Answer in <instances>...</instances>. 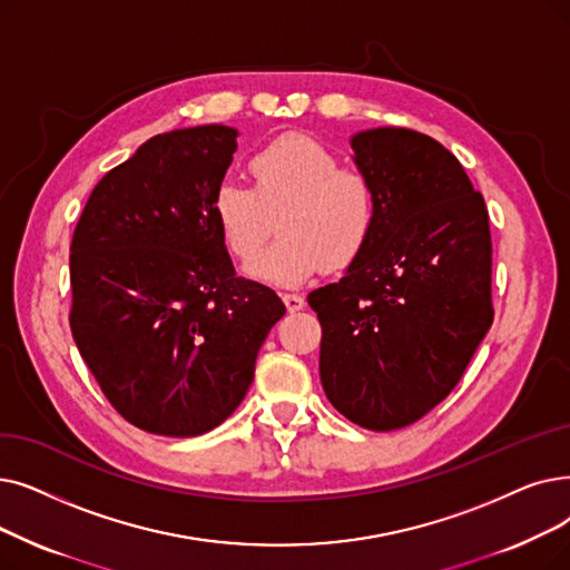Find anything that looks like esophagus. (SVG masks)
Masks as SVG:
<instances>
[{
	"label": "esophagus",
	"mask_w": 570,
	"mask_h": 570,
	"mask_svg": "<svg viewBox=\"0 0 570 570\" xmlns=\"http://www.w3.org/2000/svg\"><path fill=\"white\" fill-rule=\"evenodd\" d=\"M282 301H284V305H286V309L291 314L293 312H301L305 307V298H303V295H298V293H284Z\"/></svg>",
	"instance_id": "1"
}]
</instances>
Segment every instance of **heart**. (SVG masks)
<instances>
[{
	"instance_id": "heart-1",
	"label": "heart",
	"mask_w": 570,
	"mask_h": 570,
	"mask_svg": "<svg viewBox=\"0 0 570 570\" xmlns=\"http://www.w3.org/2000/svg\"><path fill=\"white\" fill-rule=\"evenodd\" d=\"M254 188L218 184L212 214L230 256H261L279 218L282 239L252 267L277 286H301L324 269H346L367 249L380 220V193L358 167L307 135H282L249 163Z\"/></svg>"
}]
</instances>
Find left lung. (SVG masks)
I'll list each match as a JSON object with an SVG mask.
<instances>
[{
  "label": "left lung",
  "mask_w": 570,
  "mask_h": 570,
  "mask_svg": "<svg viewBox=\"0 0 570 570\" xmlns=\"http://www.w3.org/2000/svg\"><path fill=\"white\" fill-rule=\"evenodd\" d=\"M380 220L337 284L307 295L321 324V384L370 431L405 429L454 391L493 321L489 212L461 163L429 135L352 139Z\"/></svg>",
  "instance_id": "8db88e82"
}]
</instances>
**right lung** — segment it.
<instances>
[{
    "label": "right lung",
    "mask_w": 570,
    "mask_h": 570,
    "mask_svg": "<svg viewBox=\"0 0 570 570\" xmlns=\"http://www.w3.org/2000/svg\"><path fill=\"white\" fill-rule=\"evenodd\" d=\"M235 137L226 126L156 135L107 171L73 228V342L111 407L146 433L226 422L286 314L275 291L237 277L212 214Z\"/></svg>",
    "instance_id": "1"
}]
</instances>
